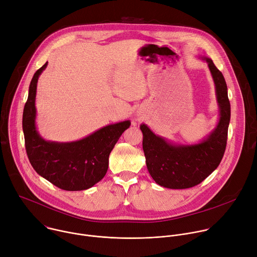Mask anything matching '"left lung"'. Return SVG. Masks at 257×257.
Instances as JSON below:
<instances>
[{
    "instance_id": "obj_1",
    "label": "left lung",
    "mask_w": 257,
    "mask_h": 257,
    "mask_svg": "<svg viewBox=\"0 0 257 257\" xmlns=\"http://www.w3.org/2000/svg\"><path fill=\"white\" fill-rule=\"evenodd\" d=\"M200 59L207 63L214 83L218 105L215 127L199 142L182 144L155 134L146 124L140 125L146 167L157 184L165 188L186 189L199 184L218 167L225 154L231 117L227 83L211 59Z\"/></svg>"
}]
</instances>
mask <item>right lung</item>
Returning <instances> with one entry per match:
<instances>
[{
	"mask_svg": "<svg viewBox=\"0 0 257 257\" xmlns=\"http://www.w3.org/2000/svg\"><path fill=\"white\" fill-rule=\"evenodd\" d=\"M47 66L48 62L34 73L23 109L22 128L27 157L35 172L60 189L86 190L104 177L108 156L131 122L125 120L106 125L75 141L46 140L36 127L35 96L40 75Z\"/></svg>",
	"mask_w": 257,
	"mask_h": 257,
	"instance_id": "right-lung-1",
	"label": "right lung"
}]
</instances>
